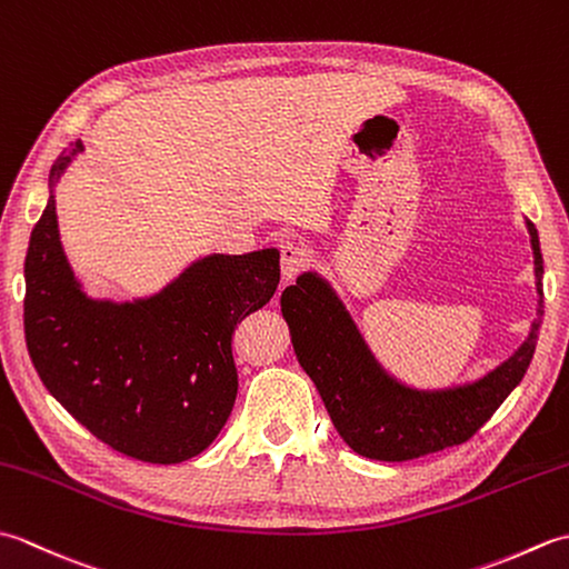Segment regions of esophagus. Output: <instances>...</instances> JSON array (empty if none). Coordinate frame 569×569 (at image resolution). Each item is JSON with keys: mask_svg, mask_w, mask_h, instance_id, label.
<instances>
[{"mask_svg": "<svg viewBox=\"0 0 569 569\" xmlns=\"http://www.w3.org/2000/svg\"><path fill=\"white\" fill-rule=\"evenodd\" d=\"M310 261V253L306 247H300L298 241L286 239L281 241V273L286 281H291L300 271L306 269V263Z\"/></svg>", "mask_w": 569, "mask_h": 569, "instance_id": "34e87169", "label": "esophagus"}]
</instances>
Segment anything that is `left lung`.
Instances as JSON below:
<instances>
[{
  "mask_svg": "<svg viewBox=\"0 0 569 569\" xmlns=\"http://www.w3.org/2000/svg\"><path fill=\"white\" fill-rule=\"evenodd\" d=\"M536 263L538 318L516 352L477 381L416 389L373 357L357 322L318 271H306L281 293L300 367L316 383L342 440L361 457L406 462L462 445L493 416L533 359L542 316V253L536 224L526 220Z\"/></svg>",
  "mask_w": 569,
  "mask_h": 569,
  "instance_id": "left-lung-1",
  "label": "left lung"
}]
</instances>
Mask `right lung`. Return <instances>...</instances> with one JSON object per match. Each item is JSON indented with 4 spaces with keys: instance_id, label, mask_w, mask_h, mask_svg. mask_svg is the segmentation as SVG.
<instances>
[{
    "instance_id": "right-lung-1",
    "label": "right lung",
    "mask_w": 569,
    "mask_h": 569,
    "mask_svg": "<svg viewBox=\"0 0 569 569\" xmlns=\"http://www.w3.org/2000/svg\"><path fill=\"white\" fill-rule=\"evenodd\" d=\"M84 147L58 156L23 278V332L43 386L94 438L127 457L200 455L237 398L232 332L281 281L278 249L208 253L149 298H90L60 244L53 188Z\"/></svg>"
}]
</instances>
